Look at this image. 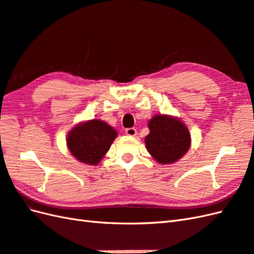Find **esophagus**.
Segmentation results:
<instances>
[{"mask_svg":"<svg viewBox=\"0 0 254 254\" xmlns=\"http://www.w3.org/2000/svg\"><path fill=\"white\" fill-rule=\"evenodd\" d=\"M125 132H126L127 136H129V137H134L137 134V130L134 128H127Z\"/></svg>","mask_w":254,"mask_h":254,"instance_id":"1","label":"esophagus"}]
</instances>
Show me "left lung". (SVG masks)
<instances>
[{
	"label": "left lung",
	"instance_id": "obj_1",
	"mask_svg": "<svg viewBox=\"0 0 254 254\" xmlns=\"http://www.w3.org/2000/svg\"><path fill=\"white\" fill-rule=\"evenodd\" d=\"M146 150L160 164H172L187 153L191 145L189 129L178 117L154 115L148 123Z\"/></svg>",
	"mask_w": 254,
	"mask_h": 254
}]
</instances>
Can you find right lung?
Listing matches in <instances>:
<instances>
[{"mask_svg":"<svg viewBox=\"0 0 254 254\" xmlns=\"http://www.w3.org/2000/svg\"><path fill=\"white\" fill-rule=\"evenodd\" d=\"M117 137V131L98 118L78 123L67 134L66 144L76 160L98 165Z\"/></svg>","mask_w":254,"mask_h":254,"instance_id":"obj_1","label":"right lung"}]
</instances>
